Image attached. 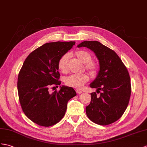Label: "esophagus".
<instances>
[{"label": "esophagus", "instance_id": "34e87169", "mask_svg": "<svg viewBox=\"0 0 147 147\" xmlns=\"http://www.w3.org/2000/svg\"><path fill=\"white\" fill-rule=\"evenodd\" d=\"M76 92L78 94H81L82 93V92L81 90H76Z\"/></svg>", "mask_w": 147, "mask_h": 147}]
</instances>
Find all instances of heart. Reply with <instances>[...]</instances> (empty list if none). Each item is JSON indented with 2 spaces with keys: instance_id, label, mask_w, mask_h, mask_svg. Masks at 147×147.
<instances>
[{
  "instance_id": "obj_1",
  "label": "heart",
  "mask_w": 147,
  "mask_h": 147,
  "mask_svg": "<svg viewBox=\"0 0 147 147\" xmlns=\"http://www.w3.org/2000/svg\"><path fill=\"white\" fill-rule=\"evenodd\" d=\"M77 58L85 64V67L89 72L95 74L98 69V65L95 62L92 61V55L85 51H78L75 53ZM69 55L65 54L60 57L58 62V68L62 72H65L67 68V62ZM88 80V77L85 74H71L65 78V84L71 87L81 88Z\"/></svg>"
}]
</instances>
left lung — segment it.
I'll list each match as a JSON object with an SVG mask.
<instances>
[{
	"label": "left lung",
	"mask_w": 147,
	"mask_h": 147,
	"mask_svg": "<svg viewBox=\"0 0 147 147\" xmlns=\"http://www.w3.org/2000/svg\"><path fill=\"white\" fill-rule=\"evenodd\" d=\"M78 47H87L95 53L100 69L90 87L102 90L99 97L91 93V102L86 113L93 122L107 125L122 116L130 100L131 84L129 74L117 53L98 41H84Z\"/></svg>",
	"instance_id": "1"
}]
</instances>
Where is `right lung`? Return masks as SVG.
Returning <instances> with one entry per match:
<instances>
[{"mask_svg":"<svg viewBox=\"0 0 147 147\" xmlns=\"http://www.w3.org/2000/svg\"><path fill=\"white\" fill-rule=\"evenodd\" d=\"M75 44L47 43L25 60L18 76V94L24 113L35 123L50 127L58 123L65 115L68 102L77 95L73 88L65 85L59 92H49L52 85L61 84L58 62Z\"/></svg>","mask_w":147,"mask_h":147,"instance_id":"obj_1","label":"right lung"}]
</instances>
